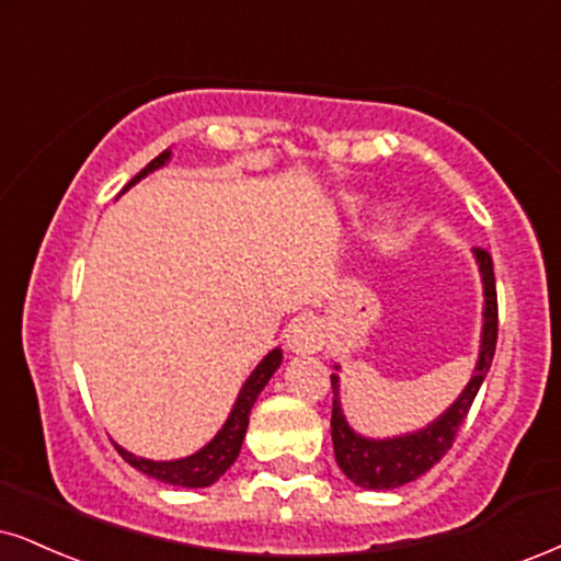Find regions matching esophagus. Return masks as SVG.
Returning <instances> with one entry per match:
<instances>
[{"label": "esophagus", "mask_w": 561, "mask_h": 561, "mask_svg": "<svg viewBox=\"0 0 561 561\" xmlns=\"http://www.w3.org/2000/svg\"><path fill=\"white\" fill-rule=\"evenodd\" d=\"M324 345V328L320 320H312V317H299L288 324L286 330V348L296 356L317 354Z\"/></svg>", "instance_id": "esophagus-1"}]
</instances>
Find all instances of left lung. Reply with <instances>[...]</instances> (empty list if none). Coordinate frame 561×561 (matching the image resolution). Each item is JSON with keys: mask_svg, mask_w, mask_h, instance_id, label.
Returning <instances> with one entry per match:
<instances>
[{"mask_svg": "<svg viewBox=\"0 0 561 561\" xmlns=\"http://www.w3.org/2000/svg\"><path fill=\"white\" fill-rule=\"evenodd\" d=\"M476 265H479L481 283H483V324H481V345L479 358H476L473 375L462 392L453 400V405L445 413H439L432 424L416 432L398 434V437H364L356 428H351L341 408V377L330 375L333 379V449L341 471L348 476L356 486L375 489V492H387L398 489L403 483L416 481L428 468L437 466L445 458V453L453 447L455 434L468 411H471L473 398L479 396V387L483 377L492 369V358L496 348V283H494V265L486 249H473ZM341 366L335 364V371Z\"/></svg>", "mask_w": 561, "mask_h": 561, "instance_id": "left-lung-1", "label": "left lung"}]
</instances>
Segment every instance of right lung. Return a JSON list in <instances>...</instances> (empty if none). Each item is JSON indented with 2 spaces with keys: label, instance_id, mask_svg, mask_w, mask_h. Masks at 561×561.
<instances>
[{
  "label": "right lung",
  "instance_id": "1",
  "mask_svg": "<svg viewBox=\"0 0 561 561\" xmlns=\"http://www.w3.org/2000/svg\"><path fill=\"white\" fill-rule=\"evenodd\" d=\"M169 158H171V148L163 150L161 156L153 158V161L145 165L140 174H137L127 186H124L122 192H127L129 186L137 184L148 174H153V171L163 169V165L169 163ZM280 362H283V351L273 348L257 366H254L252 375L247 377L244 385H241L237 403H233L231 413H228L226 424L220 426L216 437L207 442L205 447H199L197 453L186 455V458H179V460H148V458H140V455L129 453V449H124L122 445H116L114 442L116 453H119L122 458L127 460L133 468H137L140 473L150 476V479L163 481V483H171V486H184V489L213 486V483H216L220 476H224L228 468L233 466V460L239 458L241 442H244V434L249 426V411H252L254 400H257L260 392L265 390L270 377L278 371Z\"/></svg>",
  "mask_w": 561,
  "mask_h": 561
}]
</instances>
